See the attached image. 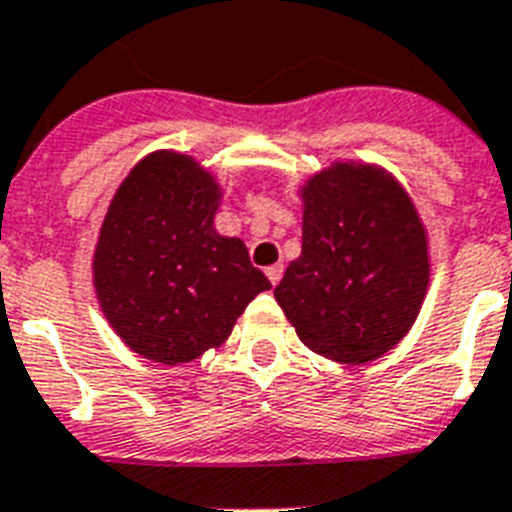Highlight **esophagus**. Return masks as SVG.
<instances>
[{"mask_svg": "<svg viewBox=\"0 0 512 512\" xmlns=\"http://www.w3.org/2000/svg\"><path fill=\"white\" fill-rule=\"evenodd\" d=\"M282 271H284L282 264H274V266H269V269H266V277H269L271 284H277L279 279H282Z\"/></svg>", "mask_w": 512, "mask_h": 512, "instance_id": "obj_1", "label": "esophagus"}]
</instances>
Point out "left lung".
<instances>
[{
	"instance_id": "obj_1",
	"label": "left lung",
	"mask_w": 512,
	"mask_h": 512,
	"mask_svg": "<svg viewBox=\"0 0 512 512\" xmlns=\"http://www.w3.org/2000/svg\"><path fill=\"white\" fill-rule=\"evenodd\" d=\"M302 253L274 289L310 351L369 364L408 336L431 282L428 235L382 166L336 161L300 187Z\"/></svg>"
}]
</instances>
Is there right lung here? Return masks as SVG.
Wrapping results in <instances>:
<instances>
[{
  "label": "right lung",
  "mask_w": 512,
  "mask_h": 512,
  "mask_svg": "<svg viewBox=\"0 0 512 512\" xmlns=\"http://www.w3.org/2000/svg\"><path fill=\"white\" fill-rule=\"evenodd\" d=\"M223 189L187 153L153 151L117 187L99 228L92 279L120 341L176 366L228 341L269 279L241 238L215 230Z\"/></svg>",
  "instance_id": "right-lung-1"
}]
</instances>
